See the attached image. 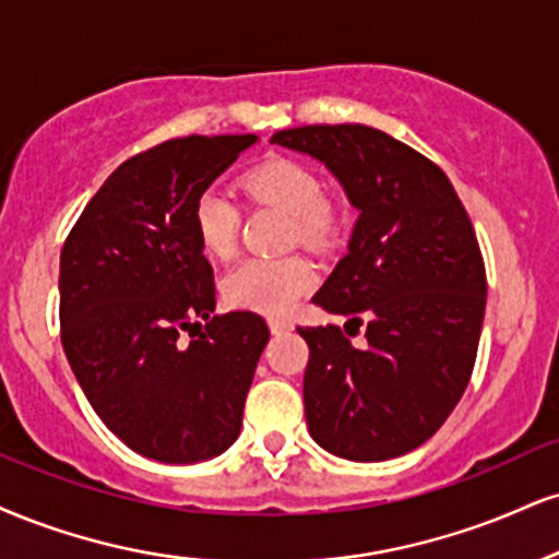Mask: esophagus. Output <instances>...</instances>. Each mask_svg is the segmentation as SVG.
Listing matches in <instances>:
<instances>
[{"instance_id": "34e87169", "label": "esophagus", "mask_w": 559, "mask_h": 559, "mask_svg": "<svg viewBox=\"0 0 559 559\" xmlns=\"http://www.w3.org/2000/svg\"><path fill=\"white\" fill-rule=\"evenodd\" d=\"M267 325H271V333L273 335H281V333H288V331H292V322H288V320H278V318H271V320H267Z\"/></svg>"}]
</instances>
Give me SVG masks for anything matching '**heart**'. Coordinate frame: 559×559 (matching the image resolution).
<instances>
[{
  "mask_svg": "<svg viewBox=\"0 0 559 559\" xmlns=\"http://www.w3.org/2000/svg\"><path fill=\"white\" fill-rule=\"evenodd\" d=\"M241 190L258 205L275 207L292 218V239L320 247L331 237L333 215L322 179L299 160L278 158L247 174ZM192 228L200 250L213 260L237 252L239 207L218 190H203L192 205ZM318 275L299 258L245 260L226 273L221 294L234 309L286 314L314 286Z\"/></svg>",
  "mask_w": 559,
  "mask_h": 559,
  "instance_id": "b5f03b06",
  "label": "heart"
}]
</instances>
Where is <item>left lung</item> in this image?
Wrapping results in <instances>:
<instances>
[{
	"label": "left lung",
	"instance_id": "8db88e82",
	"mask_svg": "<svg viewBox=\"0 0 559 559\" xmlns=\"http://www.w3.org/2000/svg\"><path fill=\"white\" fill-rule=\"evenodd\" d=\"M271 143L312 156L359 211L348 252L312 301L367 324L299 328L309 346L312 440L346 461H388L427 442L472 380L487 273L472 218L440 166L367 124L281 130Z\"/></svg>",
	"mask_w": 559,
	"mask_h": 559
}]
</instances>
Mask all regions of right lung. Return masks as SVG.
<instances>
[{"instance_id": "1", "label": "right lung", "mask_w": 559, "mask_h": 559, "mask_svg": "<svg viewBox=\"0 0 559 559\" xmlns=\"http://www.w3.org/2000/svg\"><path fill=\"white\" fill-rule=\"evenodd\" d=\"M254 143L258 134H190L138 153L93 194L62 247L67 361L100 421L145 459L207 461L239 437L271 331L254 312L213 314L192 205ZM190 326L199 338L185 347L178 335Z\"/></svg>"}]
</instances>
